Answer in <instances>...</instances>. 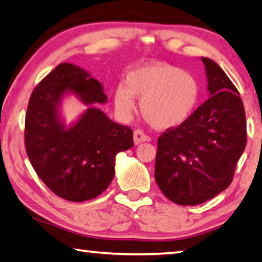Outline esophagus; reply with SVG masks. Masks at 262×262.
<instances>
[{
    "label": "esophagus",
    "instance_id": "1",
    "mask_svg": "<svg viewBox=\"0 0 262 262\" xmlns=\"http://www.w3.org/2000/svg\"><path fill=\"white\" fill-rule=\"evenodd\" d=\"M133 139H134L135 144H140L144 141H149V136H147L142 130L140 129H136L134 132V136H133Z\"/></svg>",
    "mask_w": 262,
    "mask_h": 262
}]
</instances>
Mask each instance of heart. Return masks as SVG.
<instances>
[{
  "instance_id": "b5f03b06",
  "label": "heart",
  "mask_w": 262,
  "mask_h": 262,
  "mask_svg": "<svg viewBox=\"0 0 262 262\" xmlns=\"http://www.w3.org/2000/svg\"><path fill=\"white\" fill-rule=\"evenodd\" d=\"M114 91L116 111L129 118L135 100H141L144 120L156 129L181 126L193 115L201 97V85L192 73L169 63L144 64L130 70Z\"/></svg>"
}]
</instances>
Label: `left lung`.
I'll return each mask as SVG.
<instances>
[{
	"mask_svg": "<svg viewBox=\"0 0 262 262\" xmlns=\"http://www.w3.org/2000/svg\"><path fill=\"white\" fill-rule=\"evenodd\" d=\"M208 100L158 140L155 181L174 204L196 206L231 185L247 134L240 94L216 62L201 57Z\"/></svg>",
	"mask_w": 262,
	"mask_h": 262,
	"instance_id": "8db88e82",
	"label": "left lung"
}]
</instances>
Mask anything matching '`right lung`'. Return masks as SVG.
Returning <instances> with one entry per match:
<instances>
[{
    "mask_svg": "<svg viewBox=\"0 0 262 262\" xmlns=\"http://www.w3.org/2000/svg\"><path fill=\"white\" fill-rule=\"evenodd\" d=\"M74 95L89 108L67 125L61 102ZM107 103L100 81L72 63H61L31 94L25 142L31 166L52 192L68 201L91 200L115 175V156L134 146L133 130L99 108Z\"/></svg>",
    "mask_w": 262,
    "mask_h": 262,
    "instance_id": "right-lung-1",
    "label": "right lung"
}]
</instances>
